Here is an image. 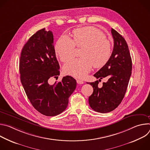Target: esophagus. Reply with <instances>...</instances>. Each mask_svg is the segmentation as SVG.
<instances>
[{
    "label": "esophagus",
    "instance_id": "1",
    "mask_svg": "<svg viewBox=\"0 0 150 150\" xmlns=\"http://www.w3.org/2000/svg\"><path fill=\"white\" fill-rule=\"evenodd\" d=\"M76 82L78 84H83L84 83L83 81H82V80H80V79H76Z\"/></svg>",
    "mask_w": 150,
    "mask_h": 150
}]
</instances>
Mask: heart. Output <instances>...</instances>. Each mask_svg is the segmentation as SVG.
<instances>
[{"mask_svg": "<svg viewBox=\"0 0 150 150\" xmlns=\"http://www.w3.org/2000/svg\"><path fill=\"white\" fill-rule=\"evenodd\" d=\"M82 47L81 57L68 62L63 67L65 74L78 78L87 75L93 66L103 67L109 60L112 43L100 30L92 27H85L73 31V39L66 34L62 35L55 45V51L62 62L71 59L75 47Z\"/></svg>", "mask_w": 150, "mask_h": 150, "instance_id": "1", "label": "heart"}]
</instances>
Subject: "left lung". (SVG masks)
Listing matches in <instances>:
<instances>
[{"label": "left lung", "mask_w": 150, "mask_h": 150, "mask_svg": "<svg viewBox=\"0 0 150 150\" xmlns=\"http://www.w3.org/2000/svg\"><path fill=\"white\" fill-rule=\"evenodd\" d=\"M114 46L112 55L94 76L100 81L107 77L109 79L98 87V81L90 82L93 93L88 98L90 107L94 111L105 113L115 110L122 102L132 74V59L125 38L112 28Z\"/></svg>", "instance_id": "obj_1"}]
</instances>
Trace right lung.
<instances>
[{
  "instance_id": "1",
  "label": "right lung",
  "mask_w": 150,
  "mask_h": 150,
  "mask_svg": "<svg viewBox=\"0 0 150 150\" xmlns=\"http://www.w3.org/2000/svg\"><path fill=\"white\" fill-rule=\"evenodd\" d=\"M59 68L52 32L45 28L37 31L21 52L20 78L33 106L47 116H56L65 110L69 97L76 88V80L68 75L60 82L49 83L52 78H58Z\"/></svg>"
}]
</instances>
